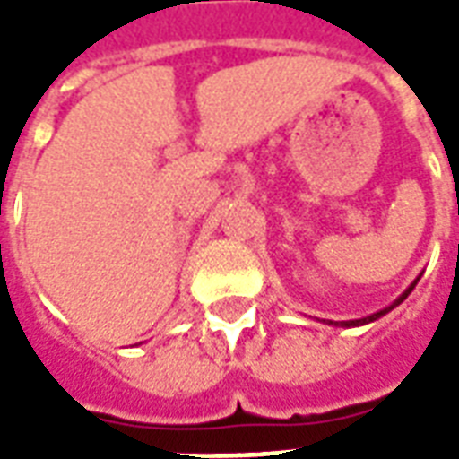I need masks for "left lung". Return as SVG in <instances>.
<instances>
[{"label": "left lung", "mask_w": 459, "mask_h": 459, "mask_svg": "<svg viewBox=\"0 0 459 459\" xmlns=\"http://www.w3.org/2000/svg\"><path fill=\"white\" fill-rule=\"evenodd\" d=\"M415 285H411V288L405 290V295L401 299H398V302H395V305H401V302H403L405 298H408V295H411V290H413ZM395 305H391V307L388 309H381V312H376V315H371V317H364V319H354V322H342V325H344V327H359V325H366V322H374V319H378L381 317V315H385V312H391V309L395 307Z\"/></svg>", "instance_id": "left-lung-1"}]
</instances>
